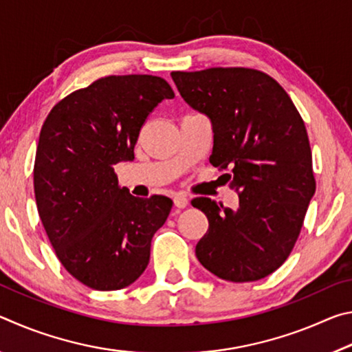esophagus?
Instances as JSON below:
<instances>
[{
	"label": "esophagus",
	"mask_w": 352,
	"mask_h": 352,
	"mask_svg": "<svg viewBox=\"0 0 352 352\" xmlns=\"http://www.w3.org/2000/svg\"><path fill=\"white\" fill-rule=\"evenodd\" d=\"M188 204H189V200L184 194H177L174 197V205L178 208V210H183V208H186Z\"/></svg>",
	"instance_id": "esophagus-1"
}]
</instances>
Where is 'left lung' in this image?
<instances>
[{
    "instance_id": "8db88e82",
    "label": "left lung",
    "mask_w": 352,
    "mask_h": 352,
    "mask_svg": "<svg viewBox=\"0 0 352 352\" xmlns=\"http://www.w3.org/2000/svg\"><path fill=\"white\" fill-rule=\"evenodd\" d=\"M194 110L211 119L210 163L230 169L236 210L206 197L190 204L208 217L195 247L200 264L231 283L258 281L289 258L315 194L306 126L284 88L252 68L174 71Z\"/></svg>"
}]
</instances>
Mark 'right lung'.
<instances>
[{
  "label": "right lung",
  "mask_w": 352,
  "mask_h": 352,
  "mask_svg": "<svg viewBox=\"0 0 352 352\" xmlns=\"http://www.w3.org/2000/svg\"><path fill=\"white\" fill-rule=\"evenodd\" d=\"M174 96L162 77L107 76L63 98L41 127L34 164L38 216L58 261L88 287L124 289L146 270L172 200L133 197L119 188L113 166L132 162L147 116Z\"/></svg>",
  "instance_id": "obj_1"
}]
</instances>
